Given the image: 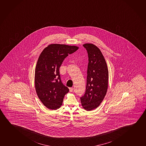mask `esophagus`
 <instances>
[{"label":"esophagus","instance_id":"1","mask_svg":"<svg viewBox=\"0 0 146 146\" xmlns=\"http://www.w3.org/2000/svg\"><path fill=\"white\" fill-rule=\"evenodd\" d=\"M73 87H70L69 88V90H70V92H72V91H73Z\"/></svg>","mask_w":146,"mask_h":146}]
</instances>
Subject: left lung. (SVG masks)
<instances>
[{"label":"left lung","instance_id":"left-lung-1","mask_svg":"<svg viewBox=\"0 0 146 146\" xmlns=\"http://www.w3.org/2000/svg\"><path fill=\"white\" fill-rule=\"evenodd\" d=\"M83 46L88 57L86 91L80 97L83 108L92 110L102 103L108 90V71L106 60L98 48L92 44Z\"/></svg>","mask_w":146,"mask_h":146}]
</instances>
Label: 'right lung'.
I'll list each match as a JSON object with an SVG mask.
<instances>
[{"label": "right lung", "instance_id": "obj_1", "mask_svg": "<svg viewBox=\"0 0 146 146\" xmlns=\"http://www.w3.org/2000/svg\"><path fill=\"white\" fill-rule=\"evenodd\" d=\"M78 49L73 46L50 44L38 57L35 70V88L39 99L50 110L59 108L69 91L62 82L59 68L65 58Z\"/></svg>", "mask_w": 146, "mask_h": 146}]
</instances>
